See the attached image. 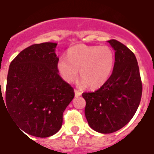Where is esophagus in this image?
I'll use <instances>...</instances> for the list:
<instances>
[{
  "mask_svg": "<svg viewBox=\"0 0 154 154\" xmlns=\"http://www.w3.org/2000/svg\"><path fill=\"white\" fill-rule=\"evenodd\" d=\"M74 92H75V96H76V97H79V96L82 95V92H79L78 90H76V89L74 90Z\"/></svg>",
  "mask_w": 154,
  "mask_h": 154,
  "instance_id": "1",
  "label": "esophagus"
}]
</instances>
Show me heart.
<instances>
[{"label":"heart","mask_w":154,"mask_h":154,"mask_svg":"<svg viewBox=\"0 0 154 154\" xmlns=\"http://www.w3.org/2000/svg\"><path fill=\"white\" fill-rule=\"evenodd\" d=\"M67 57L60 58L57 63L62 79L72 82L79 70L81 84L90 88L102 87L110 77L114 66V53L107 46L78 44L68 49Z\"/></svg>","instance_id":"obj_1"}]
</instances>
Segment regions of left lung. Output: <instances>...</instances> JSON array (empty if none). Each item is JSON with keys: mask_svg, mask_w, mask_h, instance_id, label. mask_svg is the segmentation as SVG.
I'll use <instances>...</instances> for the list:
<instances>
[{"mask_svg": "<svg viewBox=\"0 0 154 154\" xmlns=\"http://www.w3.org/2000/svg\"><path fill=\"white\" fill-rule=\"evenodd\" d=\"M107 42L115 51L112 75L98 90L82 93L88 124L101 133H114L129 122L139 106L143 91L134 53L117 40Z\"/></svg>", "mask_w": 154, "mask_h": 154, "instance_id": "obj_1", "label": "left lung"}]
</instances>
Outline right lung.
<instances>
[{
	"mask_svg": "<svg viewBox=\"0 0 154 154\" xmlns=\"http://www.w3.org/2000/svg\"><path fill=\"white\" fill-rule=\"evenodd\" d=\"M57 45H32L10 64L2 103L20 128L35 137H50L58 132L63 112L75 95L72 87L59 76Z\"/></svg>",
	"mask_w": 154,
	"mask_h": 154,
	"instance_id": "right-lung-1",
	"label": "right lung"
}]
</instances>
